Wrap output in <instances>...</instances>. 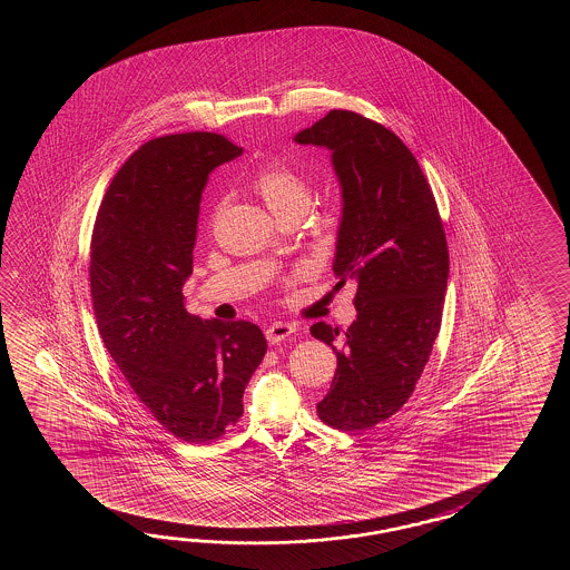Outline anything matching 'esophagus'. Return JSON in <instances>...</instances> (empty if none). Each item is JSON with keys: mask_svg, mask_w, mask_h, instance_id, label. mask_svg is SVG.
I'll list each match as a JSON object with an SVG mask.
<instances>
[{"mask_svg": "<svg viewBox=\"0 0 570 570\" xmlns=\"http://www.w3.org/2000/svg\"><path fill=\"white\" fill-rule=\"evenodd\" d=\"M295 332V327L285 324V322H275L267 327L265 336H267L268 344H279L283 340L289 338L291 334Z\"/></svg>", "mask_w": 570, "mask_h": 570, "instance_id": "34e87169", "label": "esophagus"}]
</instances>
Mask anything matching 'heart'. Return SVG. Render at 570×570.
I'll use <instances>...</instances> for the list:
<instances>
[{
    "mask_svg": "<svg viewBox=\"0 0 570 570\" xmlns=\"http://www.w3.org/2000/svg\"><path fill=\"white\" fill-rule=\"evenodd\" d=\"M253 187L275 216L291 207H307L309 204L307 183L302 175H297L283 163L265 165L256 173Z\"/></svg>",
    "mask_w": 570,
    "mask_h": 570,
    "instance_id": "obj_1",
    "label": "heart"
}]
</instances>
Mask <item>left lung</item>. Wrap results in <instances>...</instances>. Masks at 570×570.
I'll list each match as a JSON object with an SVG mask.
<instances>
[{"mask_svg": "<svg viewBox=\"0 0 570 570\" xmlns=\"http://www.w3.org/2000/svg\"><path fill=\"white\" fill-rule=\"evenodd\" d=\"M326 146L342 187L334 273L356 281L346 332L317 322L312 336L338 368L317 403L324 424L358 432L400 412L434 346L449 283V244L436 199L397 134L348 109H332L295 136Z\"/></svg>", "mask_w": 570, "mask_h": 570, "instance_id": "left-lung-1", "label": "left lung"}]
</instances>
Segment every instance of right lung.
<instances>
[{"label":"right lung","mask_w":570,"mask_h":570,"mask_svg":"<svg viewBox=\"0 0 570 570\" xmlns=\"http://www.w3.org/2000/svg\"><path fill=\"white\" fill-rule=\"evenodd\" d=\"M240 155L222 134L148 140L109 183L91 236V297L109 356L158 424L189 444L240 420L267 352L255 324L202 320L183 303L207 177Z\"/></svg>","instance_id":"add662e5"}]
</instances>
